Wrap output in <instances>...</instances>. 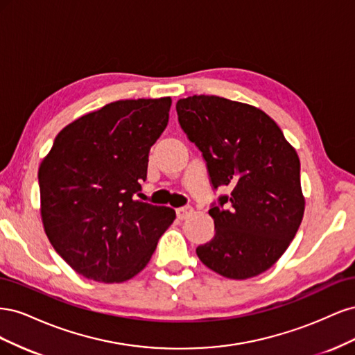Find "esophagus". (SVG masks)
I'll return each mask as SVG.
<instances>
[{
  "label": "esophagus",
  "mask_w": 355,
  "mask_h": 355,
  "mask_svg": "<svg viewBox=\"0 0 355 355\" xmlns=\"http://www.w3.org/2000/svg\"><path fill=\"white\" fill-rule=\"evenodd\" d=\"M192 211H194V209H192L191 206H184V207H179L176 210V214H178L179 219H187L188 216H191Z\"/></svg>",
  "instance_id": "obj_1"
}]
</instances>
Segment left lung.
Wrapping results in <instances>:
<instances>
[{"label":"left lung","instance_id":"left-lung-1","mask_svg":"<svg viewBox=\"0 0 355 355\" xmlns=\"http://www.w3.org/2000/svg\"><path fill=\"white\" fill-rule=\"evenodd\" d=\"M176 111L213 189H231L209 210L216 234L197 247L200 261L234 280L259 275L280 259L304 218L296 151L254 106L200 94L178 101Z\"/></svg>","mask_w":355,"mask_h":355}]
</instances>
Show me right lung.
Listing matches in <instances>:
<instances>
[{"instance_id": "right-lung-1", "label": "right lung", "mask_w": 355, "mask_h": 355, "mask_svg": "<svg viewBox=\"0 0 355 355\" xmlns=\"http://www.w3.org/2000/svg\"><path fill=\"white\" fill-rule=\"evenodd\" d=\"M171 99H130L83 115L56 136L38 170L47 237L73 271L121 283L141 272L173 209L136 200Z\"/></svg>"}]
</instances>
